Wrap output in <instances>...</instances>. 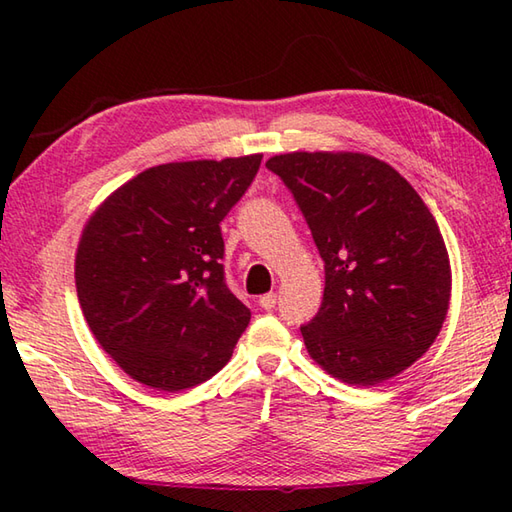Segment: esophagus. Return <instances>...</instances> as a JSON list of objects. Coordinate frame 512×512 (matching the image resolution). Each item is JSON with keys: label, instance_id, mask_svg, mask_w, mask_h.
I'll return each mask as SVG.
<instances>
[{"label": "esophagus", "instance_id": "esophagus-1", "mask_svg": "<svg viewBox=\"0 0 512 512\" xmlns=\"http://www.w3.org/2000/svg\"><path fill=\"white\" fill-rule=\"evenodd\" d=\"M259 307L262 309H273L275 307V302H277V296L275 293H264V296H259Z\"/></svg>", "mask_w": 512, "mask_h": 512}]
</instances>
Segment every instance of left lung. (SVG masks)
<instances>
[{"label":"left lung","mask_w":512,"mask_h":512,"mask_svg":"<svg viewBox=\"0 0 512 512\" xmlns=\"http://www.w3.org/2000/svg\"><path fill=\"white\" fill-rule=\"evenodd\" d=\"M309 223L325 262L316 318L302 325L309 357L350 386H375L431 348L452 298L438 223L391 164L354 151L268 158Z\"/></svg>","instance_id":"obj_1"}]
</instances>
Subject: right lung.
Wrapping results in <instances>:
<instances>
[{
  "mask_svg": "<svg viewBox=\"0 0 512 512\" xmlns=\"http://www.w3.org/2000/svg\"><path fill=\"white\" fill-rule=\"evenodd\" d=\"M259 162L262 153L158 164L85 221L76 293L94 339L131 379L176 393L230 361L250 309L223 280L219 223Z\"/></svg>",
  "mask_w": 512,
  "mask_h": 512,
  "instance_id": "right-lung-1",
  "label": "right lung"
}]
</instances>
